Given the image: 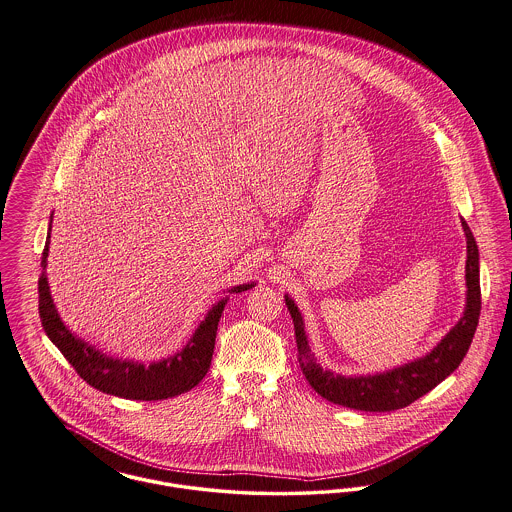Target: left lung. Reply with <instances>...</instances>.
Masks as SVG:
<instances>
[{
    "label": "left lung",
    "instance_id": "obj_1",
    "mask_svg": "<svg viewBox=\"0 0 512 512\" xmlns=\"http://www.w3.org/2000/svg\"><path fill=\"white\" fill-rule=\"evenodd\" d=\"M466 233V308L458 324L433 347L425 357L409 361L402 367H396L386 373L367 376L336 375L322 369L314 353L308 347L305 322L289 295H285V305L291 312L295 324V338L299 349V365L308 384L328 402L343 408L361 409V411H394L409 406L417 398L431 392L441 384L446 376L454 373L462 359L466 357L470 343L476 334L479 310H481V289H479V252L476 239L462 219Z\"/></svg>",
    "mask_w": 512,
    "mask_h": 512
}]
</instances>
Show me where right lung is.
Instances as JSON below:
<instances>
[{
    "label": "right lung",
    "instance_id": "1",
    "mask_svg": "<svg viewBox=\"0 0 512 512\" xmlns=\"http://www.w3.org/2000/svg\"><path fill=\"white\" fill-rule=\"evenodd\" d=\"M48 244L50 233L46 237V246L42 252V275L38 277V312L40 322L46 336L62 351V355L69 361V365L77 371L89 386L101 390L104 394H112L126 400H167L178 394L192 390L205 373L209 371L217 324L221 312L227 305V297L221 299L217 305L207 312L204 322L198 326L194 336L182 347V351L174 353L171 357L143 365L136 361H122L112 359L108 355L95 349L93 345L75 338L68 328L64 326L56 305L50 295L48 279H46V258H48ZM254 287V283H244L229 289V293H240Z\"/></svg>",
    "mask_w": 512,
    "mask_h": 512
}]
</instances>
